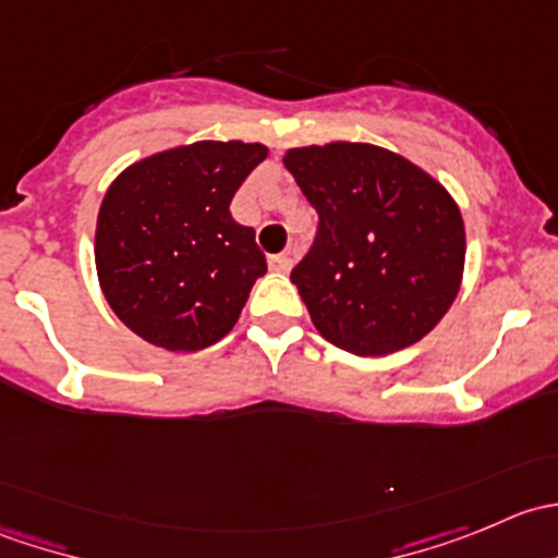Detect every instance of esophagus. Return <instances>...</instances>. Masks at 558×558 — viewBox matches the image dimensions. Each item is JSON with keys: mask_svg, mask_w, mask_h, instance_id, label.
Masks as SVG:
<instances>
[{"mask_svg": "<svg viewBox=\"0 0 558 558\" xmlns=\"http://www.w3.org/2000/svg\"><path fill=\"white\" fill-rule=\"evenodd\" d=\"M269 269H275V272H289L291 253H275V256H269Z\"/></svg>", "mask_w": 558, "mask_h": 558, "instance_id": "obj_1", "label": "esophagus"}]
</instances>
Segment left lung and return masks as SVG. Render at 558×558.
<instances>
[{
    "label": "left lung",
    "instance_id": "obj_1",
    "mask_svg": "<svg viewBox=\"0 0 558 558\" xmlns=\"http://www.w3.org/2000/svg\"><path fill=\"white\" fill-rule=\"evenodd\" d=\"M283 165L318 213L291 283L320 337L386 356L429 335L464 275V221L446 185L369 143L291 148Z\"/></svg>",
    "mask_w": 558,
    "mask_h": 558
}]
</instances>
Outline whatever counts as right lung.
<instances>
[{"instance_id": "obj_1", "label": "right lung", "mask_w": 558, "mask_h": 558, "mask_svg": "<svg viewBox=\"0 0 558 558\" xmlns=\"http://www.w3.org/2000/svg\"><path fill=\"white\" fill-rule=\"evenodd\" d=\"M264 159L262 143L202 140L134 161L112 180L94 258L107 305L134 335L189 353L232 331L267 258L229 205Z\"/></svg>"}]
</instances>
